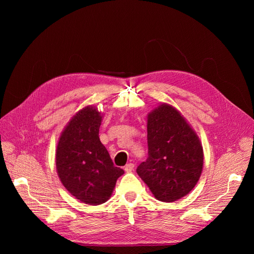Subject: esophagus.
<instances>
[{"label": "esophagus", "instance_id": "esophagus-1", "mask_svg": "<svg viewBox=\"0 0 254 254\" xmlns=\"http://www.w3.org/2000/svg\"><path fill=\"white\" fill-rule=\"evenodd\" d=\"M133 167H134V164L133 163H128L126 164V166L124 167V170L126 173H131L133 171Z\"/></svg>", "mask_w": 254, "mask_h": 254}]
</instances>
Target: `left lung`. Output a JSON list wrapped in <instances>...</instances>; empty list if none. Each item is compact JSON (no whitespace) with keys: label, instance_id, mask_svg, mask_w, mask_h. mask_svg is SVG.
<instances>
[{"label":"left lung","instance_id":"obj_1","mask_svg":"<svg viewBox=\"0 0 254 254\" xmlns=\"http://www.w3.org/2000/svg\"><path fill=\"white\" fill-rule=\"evenodd\" d=\"M148 158L136 168L158 200L174 202L197 184L203 149L196 132L173 106L162 104L147 117Z\"/></svg>","mask_w":254,"mask_h":254}]
</instances>
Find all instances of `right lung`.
Instances as JSON below:
<instances>
[{
    "mask_svg": "<svg viewBox=\"0 0 254 254\" xmlns=\"http://www.w3.org/2000/svg\"><path fill=\"white\" fill-rule=\"evenodd\" d=\"M103 115L87 106L76 113L61 132L56 149L57 174L64 187L83 203L97 205L110 198L119 177L108 150L99 140Z\"/></svg>",
    "mask_w": 254,
    "mask_h": 254,
    "instance_id": "obj_1",
    "label": "right lung"
}]
</instances>
